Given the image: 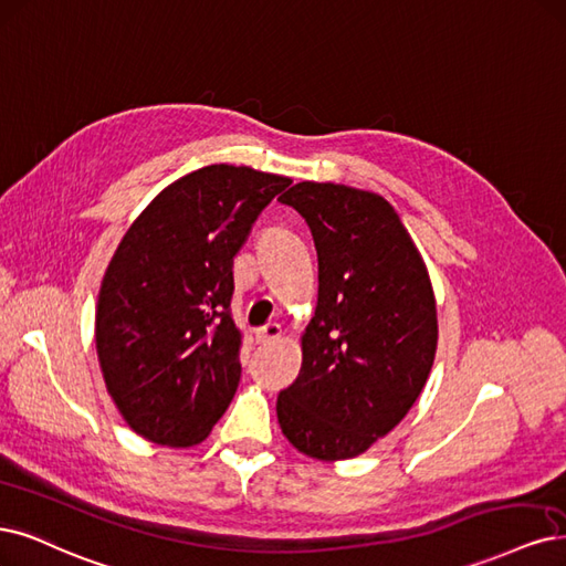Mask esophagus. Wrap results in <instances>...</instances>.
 <instances>
[{"mask_svg": "<svg viewBox=\"0 0 566 566\" xmlns=\"http://www.w3.org/2000/svg\"><path fill=\"white\" fill-rule=\"evenodd\" d=\"M279 337H281V325L279 323H266L264 327H260L255 333L258 344H269V342H274Z\"/></svg>", "mask_w": 566, "mask_h": 566, "instance_id": "esophagus-1", "label": "esophagus"}]
</instances>
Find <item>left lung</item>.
<instances>
[{"mask_svg":"<svg viewBox=\"0 0 566 566\" xmlns=\"http://www.w3.org/2000/svg\"><path fill=\"white\" fill-rule=\"evenodd\" d=\"M279 201L304 218L318 255L316 314L300 375L279 394V423L306 457H358L402 421L431 373V279L379 193L300 182Z\"/></svg>","mask_w":566,"mask_h":566,"instance_id":"left-lung-1","label":"left lung"}]
</instances>
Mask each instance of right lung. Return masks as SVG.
Here are the masks:
<instances>
[{
	"instance_id": "1",
	"label": "right lung",
	"mask_w": 566,
	"mask_h": 566,
	"mask_svg": "<svg viewBox=\"0 0 566 566\" xmlns=\"http://www.w3.org/2000/svg\"><path fill=\"white\" fill-rule=\"evenodd\" d=\"M290 178L216 164L168 185L105 271L95 346L107 391L135 433L201 442L237 394L243 333L231 318L233 258Z\"/></svg>"
}]
</instances>
